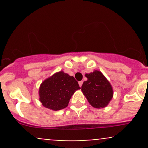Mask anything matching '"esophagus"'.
I'll list each match as a JSON object with an SVG mask.
<instances>
[{"label":"esophagus","mask_w":148,"mask_h":148,"mask_svg":"<svg viewBox=\"0 0 148 148\" xmlns=\"http://www.w3.org/2000/svg\"><path fill=\"white\" fill-rule=\"evenodd\" d=\"M79 86H80V87H81V86H82V84H83V81H79Z\"/></svg>","instance_id":"1"}]
</instances>
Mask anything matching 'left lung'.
<instances>
[{
    "label": "left lung",
    "mask_w": 148,
    "mask_h": 148,
    "mask_svg": "<svg viewBox=\"0 0 148 148\" xmlns=\"http://www.w3.org/2000/svg\"><path fill=\"white\" fill-rule=\"evenodd\" d=\"M87 81L81 86V90L88 102L97 108H104L113 96V90L111 84L99 71L95 70L86 74Z\"/></svg>",
    "instance_id": "1"
}]
</instances>
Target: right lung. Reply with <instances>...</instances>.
<instances>
[{"label":"right lung","instance_id":"right-lung-1","mask_svg":"<svg viewBox=\"0 0 148 148\" xmlns=\"http://www.w3.org/2000/svg\"><path fill=\"white\" fill-rule=\"evenodd\" d=\"M79 85L73 76L62 71L56 72L40 85V101L44 106L53 111H59L68 106Z\"/></svg>","mask_w":148,"mask_h":148}]
</instances>
